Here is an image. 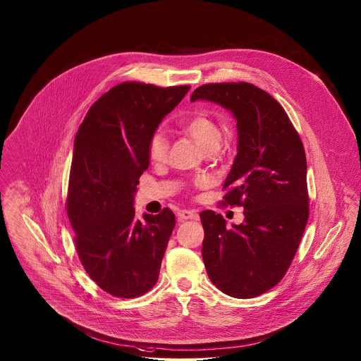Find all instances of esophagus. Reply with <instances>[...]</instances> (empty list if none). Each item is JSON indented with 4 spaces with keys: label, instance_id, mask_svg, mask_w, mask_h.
Returning a JSON list of instances; mask_svg holds the SVG:
<instances>
[{
    "label": "esophagus",
    "instance_id": "esophagus-1",
    "mask_svg": "<svg viewBox=\"0 0 361 361\" xmlns=\"http://www.w3.org/2000/svg\"><path fill=\"white\" fill-rule=\"evenodd\" d=\"M197 214L190 209H179L178 211V219L179 221H186V219H197Z\"/></svg>",
    "mask_w": 361,
    "mask_h": 361
}]
</instances>
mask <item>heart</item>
I'll list each match as a JSON object with an SVG mask.
<instances>
[{
    "mask_svg": "<svg viewBox=\"0 0 361 361\" xmlns=\"http://www.w3.org/2000/svg\"><path fill=\"white\" fill-rule=\"evenodd\" d=\"M186 132L195 139V142L203 149V152L209 147H218L222 139V133L216 122L204 112H196L186 121ZM169 143L162 130H155L149 140V157L153 162H164L168 157ZM204 178L196 180L197 186L206 185Z\"/></svg>",
    "mask_w": 361,
    "mask_h": 361,
    "instance_id": "b5f03b06",
    "label": "heart"
}]
</instances>
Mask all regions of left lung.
Instances as JSON below:
<instances>
[{"label":"left lung","instance_id":"obj_1","mask_svg":"<svg viewBox=\"0 0 361 361\" xmlns=\"http://www.w3.org/2000/svg\"><path fill=\"white\" fill-rule=\"evenodd\" d=\"M190 100L221 104L238 121V154L221 204L243 207L245 222L228 228L221 214L200 212L207 274L232 298H256L285 276L307 225L305 146L282 105L252 83H208Z\"/></svg>","mask_w":361,"mask_h":361}]
</instances>
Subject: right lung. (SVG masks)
Listing matches in <instances>:
<instances>
[{"mask_svg":"<svg viewBox=\"0 0 361 361\" xmlns=\"http://www.w3.org/2000/svg\"><path fill=\"white\" fill-rule=\"evenodd\" d=\"M189 89L119 83L90 106L76 133L66 212L85 271L115 298H139L158 281L175 215L164 208L136 219L133 200L149 168V140Z\"/></svg>","mask_w":361,"mask_h":361,"instance_id":"obj_1","label":"right lung"}]
</instances>
